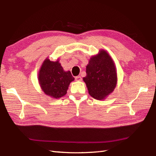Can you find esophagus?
Masks as SVG:
<instances>
[{"label":"esophagus","mask_w":156,"mask_h":156,"mask_svg":"<svg viewBox=\"0 0 156 156\" xmlns=\"http://www.w3.org/2000/svg\"><path fill=\"white\" fill-rule=\"evenodd\" d=\"M75 81H82V77L81 76H77L75 77Z\"/></svg>","instance_id":"1"}]
</instances>
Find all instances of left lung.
Masks as SVG:
<instances>
[{"instance_id":"obj_1","label":"left lung","mask_w":156,"mask_h":156,"mask_svg":"<svg viewBox=\"0 0 156 156\" xmlns=\"http://www.w3.org/2000/svg\"><path fill=\"white\" fill-rule=\"evenodd\" d=\"M87 75L83 77L90 95L103 100L116 87L117 76L114 62L105 51L92 56L87 66Z\"/></svg>"}]
</instances>
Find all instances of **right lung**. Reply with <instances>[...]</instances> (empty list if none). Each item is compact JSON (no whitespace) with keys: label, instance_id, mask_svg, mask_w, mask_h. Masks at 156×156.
I'll list each match as a JSON object with an SVG mask.
<instances>
[{"label":"right lung","instance_id":"1","mask_svg":"<svg viewBox=\"0 0 156 156\" xmlns=\"http://www.w3.org/2000/svg\"><path fill=\"white\" fill-rule=\"evenodd\" d=\"M74 80L72 73L64 72L58 61L52 62L46 59L39 73V83L47 95L59 98L67 93L69 83Z\"/></svg>","mask_w":156,"mask_h":156}]
</instances>
